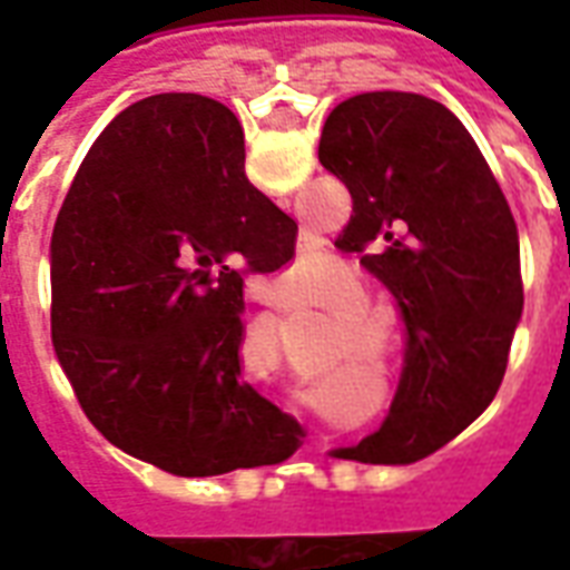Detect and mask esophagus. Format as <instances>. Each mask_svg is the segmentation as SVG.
<instances>
[{"label": "esophagus", "mask_w": 570, "mask_h": 570, "mask_svg": "<svg viewBox=\"0 0 570 570\" xmlns=\"http://www.w3.org/2000/svg\"><path fill=\"white\" fill-rule=\"evenodd\" d=\"M265 305H274V302H272V298H265Z\"/></svg>", "instance_id": "esophagus-1"}]
</instances>
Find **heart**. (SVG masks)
Here are the masks:
<instances>
[{
  "label": "heart",
  "mask_w": 570,
  "mask_h": 570,
  "mask_svg": "<svg viewBox=\"0 0 570 570\" xmlns=\"http://www.w3.org/2000/svg\"><path fill=\"white\" fill-rule=\"evenodd\" d=\"M330 268H333V259H330L323 249H296L284 265L286 274L305 277V281H311V277H323V274H330ZM333 286L345 298L363 296V277H360L354 268H347V265H342V268L335 272ZM366 326H370V323H366Z\"/></svg>",
  "instance_id": "heart-1"
}]
</instances>
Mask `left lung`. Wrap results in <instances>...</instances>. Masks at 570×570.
<instances>
[{"instance_id":"1","label":"left lung","mask_w":570,"mask_h":570,"mask_svg":"<svg viewBox=\"0 0 570 570\" xmlns=\"http://www.w3.org/2000/svg\"><path fill=\"white\" fill-rule=\"evenodd\" d=\"M321 164L351 191L335 247L360 253L406 326V357L384 424L342 458L412 464L489 406L522 317L513 213L466 128L409 91L338 104L321 134Z\"/></svg>"}]
</instances>
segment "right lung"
Listing matches in <instances>:
<instances>
[{
	"label": "right lung",
	"instance_id": "1",
	"mask_svg": "<svg viewBox=\"0 0 570 570\" xmlns=\"http://www.w3.org/2000/svg\"><path fill=\"white\" fill-rule=\"evenodd\" d=\"M293 240L232 109L155 94L118 112L51 235V338L94 428L174 476L296 452L302 424L240 375L244 274L277 272Z\"/></svg>",
	"mask_w": 570,
	"mask_h": 570
}]
</instances>
